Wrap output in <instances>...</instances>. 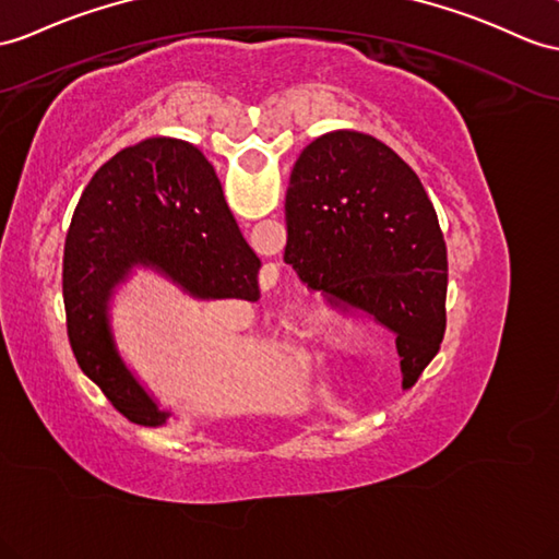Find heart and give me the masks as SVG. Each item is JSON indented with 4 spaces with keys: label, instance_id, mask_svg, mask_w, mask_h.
I'll return each instance as SVG.
<instances>
[{
    "label": "heart",
    "instance_id": "heart-1",
    "mask_svg": "<svg viewBox=\"0 0 559 559\" xmlns=\"http://www.w3.org/2000/svg\"><path fill=\"white\" fill-rule=\"evenodd\" d=\"M350 332H353V320L348 318L322 320V324H318L308 338V356L312 360H324L330 356V350L342 344L344 336H348ZM356 353H362L360 344L356 346Z\"/></svg>",
    "mask_w": 559,
    "mask_h": 559
}]
</instances>
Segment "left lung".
Listing matches in <instances>:
<instances>
[{
  "label": "left lung",
  "instance_id": "left-lung-1",
  "mask_svg": "<svg viewBox=\"0 0 559 559\" xmlns=\"http://www.w3.org/2000/svg\"><path fill=\"white\" fill-rule=\"evenodd\" d=\"M284 211V263L396 334L417 382L443 342L448 255L413 168L372 134L326 132L296 158Z\"/></svg>",
  "mask_w": 559,
  "mask_h": 559
}]
</instances>
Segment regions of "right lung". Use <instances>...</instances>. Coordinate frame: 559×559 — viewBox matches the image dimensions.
<instances>
[{
  "mask_svg": "<svg viewBox=\"0 0 559 559\" xmlns=\"http://www.w3.org/2000/svg\"><path fill=\"white\" fill-rule=\"evenodd\" d=\"M134 267L158 272L199 301L261 298V258L194 144L152 138L106 160L78 201L63 249L66 326L80 370L120 415L160 427L170 413L128 370L108 316Z\"/></svg>",
  "mask_w": 559,
  "mask_h": 559,
  "instance_id": "add662e5",
  "label": "right lung"
}]
</instances>
